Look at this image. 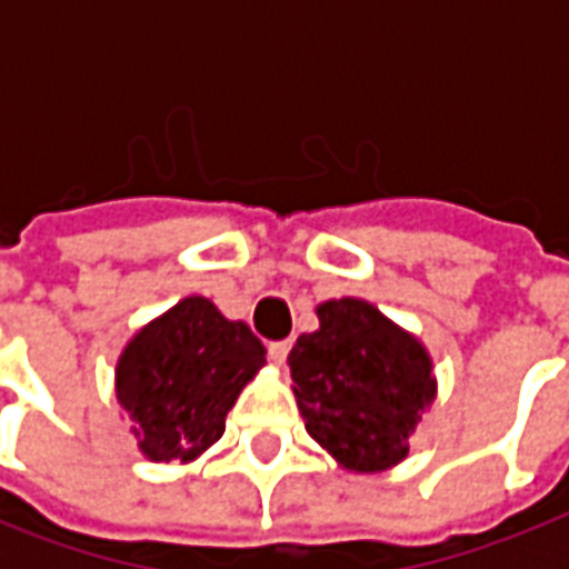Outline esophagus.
<instances>
[{"label": "esophagus", "mask_w": 569, "mask_h": 569, "mask_svg": "<svg viewBox=\"0 0 569 569\" xmlns=\"http://www.w3.org/2000/svg\"><path fill=\"white\" fill-rule=\"evenodd\" d=\"M289 348H292V342H289V339H283V342H271V346H268V357H271L274 363L283 366L286 357H289Z\"/></svg>", "instance_id": "34e87169"}]
</instances>
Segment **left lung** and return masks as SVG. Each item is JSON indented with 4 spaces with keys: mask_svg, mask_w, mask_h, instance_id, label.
Here are the masks:
<instances>
[{
    "mask_svg": "<svg viewBox=\"0 0 569 569\" xmlns=\"http://www.w3.org/2000/svg\"><path fill=\"white\" fill-rule=\"evenodd\" d=\"M316 316L319 330L289 355L307 433L348 472L396 467L437 398L428 348L363 298H333Z\"/></svg>",
    "mask_w": 569,
    "mask_h": 569,
    "instance_id": "left-lung-1",
    "label": "left lung"
}]
</instances>
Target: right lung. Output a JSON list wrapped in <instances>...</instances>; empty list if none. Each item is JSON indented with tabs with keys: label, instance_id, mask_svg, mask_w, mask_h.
<instances>
[{
	"label": "right lung",
	"instance_id": "right-lung-1",
	"mask_svg": "<svg viewBox=\"0 0 569 569\" xmlns=\"http://www.w3.org/2000/svg\"><path fill=\"white\" fill-rule=\"evenodd\" d=\"M266 366L244 321L189 295L147 321L120 351L114 392L153 463H191L221 440L236 398Z\"/></svg>",
	"mask_w": 569,
	"mask_h": 569
}]
</instances>
